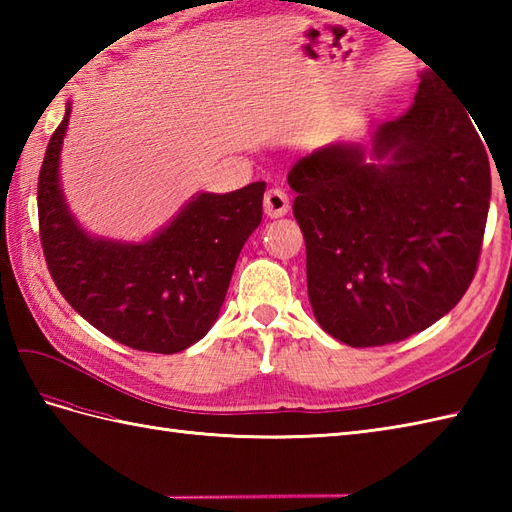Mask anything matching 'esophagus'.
<instances>
[{
    "instance_id": "esophagus-1",
    "label": "esophagus",
    "mask_w": 512,
    "mask_h": 512,
    "mask_svg": "<svg viewBox=\"0 0 512 512\" xmlns=\"http://www.w3.org/2000/svg\"><path fill=\"white\" fill-rule=\"evenodd\" d=\"M264 211L268 217H284L290 211V198L284 189H270L264 195Z\"/></svg>"
}]
</instances>
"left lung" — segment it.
Masks as SVG:
<instances>
[{
  "mask_svg": "<svg viewBox=\"0 0 512 512\" xmlns=\"http://www.w3.org/2000/svg\"><path fill=\"white\" fill-rule=\"evenodd\" d=\"M473 116L436 72L398 121L314 149L288 173L314 319L374 347L455 308L480 257L491 165Z\"/></svg>",
  "mask_w": 512,
  "mask_h": 512,
  "instance_id": "1",
  "label": "left lung"
}]
</instances>
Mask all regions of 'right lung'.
Wrapping results in <instances>:
<instances>
[{"label":"right lung","instance_id":"add662e5","mask_svg":"<svg viewBox=\"0 0 512 512\" xmlns=\"http://www.w3.org/2000/svg\"><path fill=\"white\" fill-rule=\"evenodd\" d=\"M72 101L39 173V231L48 270L65 301L110 339L140 352L176 354L220 317L237 257L262 222L266 182L231 193L200 191L140 242L90 233L61 184V149Z\"/></svg>","mask_w":512,"mask_h":512}]
</instances>
